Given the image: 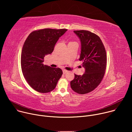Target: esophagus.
<instances>
[{"mask_svg":"<svg viewBox=\"0 0 132 132\" xmlns=\"http://www.w3.org/2000/svg\"><path fill=\"white\" fill-rule=\"evenodd\" d=\"M67 72H68V70H65V69H63V72L64 74L66 73Z\"/></svg>","mask_w":132,"mask_h":132,"instance_id":"1","label":"esophagus"}]
</instances>
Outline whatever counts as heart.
<instances>
[{
	"instance_id": "b5f03b06",
	"label": "heart",
	"mask_w": 132,
	"mask_h": 132,
	"mask_svg": "<svg viewBox=\"0 0 132 132\" xmlns=\"http://www.w3.org/2000/svg\"><path fill=\"white\" fill-rule=\"evenodd\" d=\"M76 43V42H70L69 43Z\"/></svg>"
}]
</instances>
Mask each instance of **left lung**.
<instances>
[{"mask_svg": "<svg viewBox=\"0 0 132 132\" xmlns=\"http://www.w3.org/2000/svg\"><path fill=\"white\" fill-rule=\"evenodd\" d=\"M81 42V53L79 60L82 62L85 73L80 76L75 74L70 81L71 89L81 95L95 89L101 82L106 66V54L99 36L86 30L73 31Z\"/></svg>", "mask_w": 132, "mask_h": 132, "instance_id": "obj_1", "label": "left lung"}]
</instances>
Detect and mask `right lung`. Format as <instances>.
I'll return each mask as SVG.
<instances>
[{
  "mask_svg": "<svg viewBox=\"0 0 132 132\" xmlns=\"http://www.w3.org/2000/svg\"><path fill=\"white\" fill-rule=\"evenodd\" d=\"M67 29H44L31 32L25 41L21 52L22 71L28 84L40 93L53 90L63 71L43 64L45 56L51 54L56 42Z\"/></svg>",
  "mask_w": 132,
  "mask_h": 132,
  "instance_id": "right-lung-1",
  "label": "right lung"
}]
</instances>
